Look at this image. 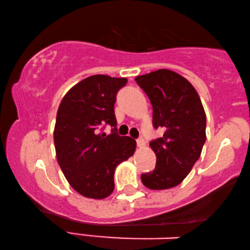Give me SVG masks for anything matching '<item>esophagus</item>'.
<instances>
[{"label": "esophagus", "mask_w": 250, "mask_h": 250, "mask_svg": "<svg viewBox=\"0 0 250 250\" xmlns=\"http://www.w3.org/2000/svg\"><path fill=\"white\" fill-rule=\"evenodd\" d=\"M137 146H138L139 147H145V146H146V142H145V140H143L142 138L138 139V140H137Z\"/></svg>", "instance_id": "obj_1"}]
</instances>
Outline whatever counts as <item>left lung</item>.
<instances>
[{
  "label": "left lung",
  "instance_id": "1",
  "mask_svg": "<svg viewBox=\"0 0 250 250\" xmlns=\"http://www.w3.org/2000/svg\"><path fill=\"white\" fill-rule=\"evenodd\" d=\"M153 108V125L164 130L150 142L156 156L152 172L141 175L150 189H167L182 183L200 159L206 140V116L193 84L170 69L135 77Z\"/></svg>",
  "mask_w": 250,
  "mask_h": 250
}]
</instances>
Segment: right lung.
<instances>
[{"label":"right lung","instance_id":"right-lung-1","mask_svg":"<svg viewBox=\"0 0 250 250\" xmlns=\"http://www.w3.org/2000/svg\"><path fill=\"white\" fill-rule=\"evenodd\" d=\"M126 78L94 75L67 91L58 107L54 143L59 167L80 195L103 200L113 192V174L121 162L132 156L137 142L115 131L113 105ZM104 124L115 128L101 134Z\"/></svg>","mask_w":250,"mask_h":250}]
</instances>
